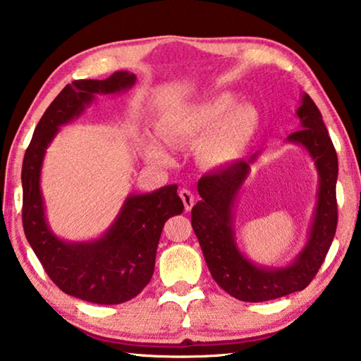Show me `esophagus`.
<instances>
[{
    "label": "esophagus",
    "instance_id": "obj_1",
    "mask_svg": "<svg viewBox=\"0 0 361 361\" xmlns=\"http://www.w3.org/2000/svg\"><path fill=\"white\" fill-rule=\"evenodd\" d=\"M180 197H181V200H183V204H185V210H186V212L191 210L194 202H195L194 194H192L191 191H189V189H181V191H180Z\"/></svg>",
    "mask_w": 361,
    "mask_h": 361
}]
</instances>
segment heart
Returning a JSON list of instances; mask_svg holds the SVG:
<instances>
[{
    "mask_svg": "<svg viewBox=\"0 0 361 361\" xmlns=\"http://www.w3.org/2000/svg\"><path fill=\"white\" fill-rule=\"evenodd\" d=\"M231 94L189 105L164 114L156 126L157 137L172 148L186 145L204 135L197 156L209 167H221L239 157L247 148L258 126V111L247 103L234 105ZM145 156L149 162L167 164L170 156L161 145L148 142Z\"/></svg>",
    "mask_w": 361,
    "mask_h": 361,
    "instance_id": "1",
    "label": "heart"
}]
</instances>
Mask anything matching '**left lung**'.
<instances>
[{
    "instance_id": "1",
    "label": "left lung",
    "mask_w": 361,
    "mask_h": 361,
    "mask_svg": "<svg viewBox=\"0 0 361 361\" xmlns=\"http://www.w3.org/2000/svg\"><path fill=\"white\" fill-rule=\"evenodd\" d=\"M296 114L301 121V127L286 140L309 151L320 176V186L309 240L290 266H256L237 248L232 210L237 194L250 172V164L255 162L256 156L248 161L231 162L204 175L197 183L202 200L192 207V229L212 277L228 295L240 301L261 302L304 290L319 272L334 239L338 226V154L320 109L307 94L302 95Z\"/></svg>"
}]
</instances>
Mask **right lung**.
<instances>
[{"mask_svg":"<svg viewBox=\"0 0 361 361\" xmlns=\"http://www.w3.org/2000/svg\"><path fill=\"white\" fill-rule=\"evenodd\" d=\"M135 75L116 71L108 79H79L65 85L36 126L22 166V223L25 237L47 276L66 295L94 304L130 301L149 283L157 243L169 218L183 213L176 185L133 194L103 237L65 242L54 235L44 216L39 189L42 159L59 127L78 118L97 94H118L135 84Z\"/></svg>","mask_w":361,"mask_h":361,"instance_id":"right-lung-1","label":"right lung"}]
</instances>
